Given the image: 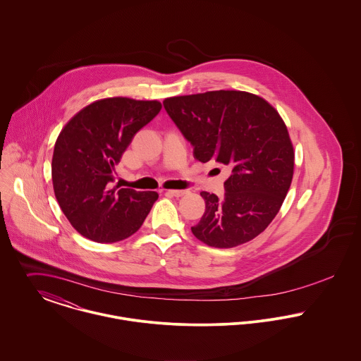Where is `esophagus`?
<instances>
[{"instance_id": "obj_1", "label": "esophagus", "mask_w": 361, "mask_h": 361, "mask_svg": "<svg viewBox=\"0 0 361 361\" xmlns=\"http://www.w3.org/2000/svg\"><path fill=\"white\" fill-rule=\"evenodd\" d=\"M187 192H188L187 190H167V194H170V195H173V197H177V198L185 195Z\"/></svg>"}]
</instances>
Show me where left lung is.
I'll return each instance as SVG.
<instances>
[{
	"instance_id": "8db88e82",
	"label": "left lung",
	"mask_w": 361,
	"mask_h": 361,
	"mask_svg": "<svg viewBox=\"0 0 361 361\" xmlns=\"http://www.w3.org/2000/svg\"><path fill=\"white\" fill-rule=\"evenodd\" d=\"M163 105L195 159L231 169L223 198L200 192L206 209L192 234L220 249L256 238L280 212L293 177V145L277 109L237 90L170 97Z\"/></svg>"
}]
</instances>
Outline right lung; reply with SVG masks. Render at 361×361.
I'll return each mask as SVG.
<instances>
[{
    "label": "right lung",
    "mask_w": 361,
    "mask_h": 361,
    "mask_svg": "<svg viewBox=\"0 0 361 361\" xmlns=\"http://www.w3.org/2000/svg\"><path fill=\"white\" fill-rule=\"evenodd\" d=\"M161 109L157 99L104 98L84 106L59 133L51 163L54 192L82 237L118 242L142 226L158 192L114 187V173L135 133Z\"/></svg>",
    "instance_id": "right-lung-1"
}]
</instances>
